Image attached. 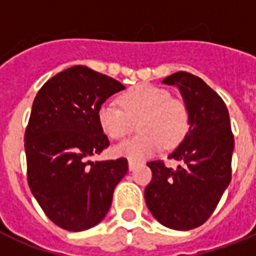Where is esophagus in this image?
I'll use <instances>...</instances> for the list:
<instances>
[{"label":"esophagus","instance_id":"esophagus-1","mask_svg":"<svg viewBox=\"0 0 256 256\" xmlns=\"http://www.w3.org/2000/svg\"><path fill=\"white\" fill-rule=\"evenodd\" d=\"M136 160H128V170H130V171L136 170Z\"/></svg>","mask_w":256,"mask_h":256}]
</instances>
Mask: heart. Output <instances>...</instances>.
<instances>
[{
    "label": "heart",
    "instance_id": "obj_1",
    "mask_svg": "<svg viewBox=\"0 0 256 256\" xmlns=\"http://www.w3.org/2000/svg\"><path fill=\"white\" fill-rule=\"evenodd\" d=\"M122 110L116 104L106 102L100 108L98 120L102 130L112 140H122L134 130L138 122L140 136L116 144V156L142 160L166 146H178L190 128V114L186 104L171 98L168 90L140 84L122 94Z\"/></svg>",
    "mask_w": 256,
    "mask_h": 256
}]
</instances>
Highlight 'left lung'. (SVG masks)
I'll return each mask as SVG.
<instances>
[{
    "label": "left lung",
    "mask_w": 256,
    "mask_h": 256,
    "mask_svg": "<svg viewBox=\"0 0 256 256\" xmlns=\"http://www.w3.org/2000/svg\"><path fill=\"white\" fill-rule=\"evenodd\" d=\"M162 84L176 86L190 114V128L171 152L176 168L154 160L144 200L152 216L172 230L186 231L210 218L231 180L234 136L226 104L199 77L178 72Z\"/></svg>",
    "instance_id": "8db88e82"
}]
</instances>
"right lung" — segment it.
Wrapping results in <instances>:
<instances>
[{
    "instance_id": "obj_1",
    "label": "right lung",
    "mask_w": 256,
    "mask_h": 256,
    "mask_svg": "<svg viewBox=\"0 0 256 256\" xmlns=\"http://www.w3.org/2000/svg\"><path fill=\"white\" fill-rule=\"evenodd\" d=\"M124 86L73 66L50 78L34 98L25 132L28 182L48 218L68 231L96 226L128 170V160H88L108 148L100 108Z\"/></svg>"
}]
</instances>
